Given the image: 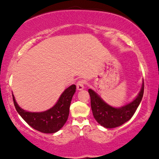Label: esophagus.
Segmentation results:
<instances>
[{
  "instance_id": "1",
  "label": "esophagus",
  "mask_w": 159,
  "mask_h": 159,
  "mask_svg": "<svg viewBox=\"0 0 159 159\" xmlns=\"http://www.w3.org/2000/svg\"><path fill=\"white\" fill-rule=\"evenodd\" d=\"M76 88H77V90L81 91L83 90L84 89V81H79L76 84Z\"/></svg>"
}]
</instances>
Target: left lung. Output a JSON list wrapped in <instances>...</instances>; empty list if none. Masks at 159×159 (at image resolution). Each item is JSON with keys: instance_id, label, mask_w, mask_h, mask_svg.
<instances>
[{"instance_id": "1", "label": "left lung", "mask_w": 159, "mask_h": 159, "mask_svg": "<svg viewBox=\"0 0 159 159\" xmlns=\"http://www.w3.org/2000/svg\"><path fill=\"white\" fill-rule=\"evenodd\" d=\"M91 97V107L95 120L107 129L116 128L128 121L134 115L143 99L144 81L141 89L134 99L120 107H115L107 104L94 90H88Z\"/></svg>"}]
</instances>
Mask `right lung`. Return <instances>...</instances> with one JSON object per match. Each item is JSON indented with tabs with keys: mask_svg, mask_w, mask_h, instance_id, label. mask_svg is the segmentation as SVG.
I'll use <instances>...</instances> for the list:
<instances>
[{
	"mask_svg": "<svg viewBox=\"0 0 159 159\" xmlns=\"http://www.w3.org/2000/svg\"><path fill=\"white\" fill-rule=\"evenodd\" d=\"M76 89L75 85L67 87L54 106L43 112H30L19 106L13 96L14 104L17 113L32 128L39 132L52 134L58 132L67 121L69 116L70 106Z\"/></svg>",
	"mask_w": 159,
	"mask_h": 159,
	"instance_id": "1",
	"label": "right lung"
}]
</instances>
